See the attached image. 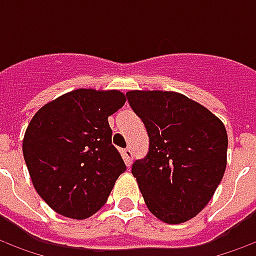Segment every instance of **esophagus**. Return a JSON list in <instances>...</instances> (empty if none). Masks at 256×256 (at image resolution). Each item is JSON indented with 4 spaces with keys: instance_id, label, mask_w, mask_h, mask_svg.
<instances>
[{
    "instance_id": "esophagus-1",
    "label": "esophagus",
    "mask_w": 256,
    "mask_h": 256,
    "mask_svg": "<svg viewBox=\"0 0 256 256\" xmlns=\"http://www.w3.org/2000/svg\"><path fill=\"white\" fill-rule=\"evenodd\" d=\"M123 159L126 162V164L130 166L132 164V160H133V152L130 148H126V150H123Z\"/></svg>"
}]
</instances>
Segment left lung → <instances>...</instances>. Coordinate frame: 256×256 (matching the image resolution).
Returning a JSON list of instances; mask_svg holds the SVG:
<instances>
[{
    "label": "left lung",
    "instance_id": "8db88e82",
    "mask_svg": "<svg viewBox=\"0 0 256 256\" xmlns=\"http://www.w3.org/2000/svg\"><path fill=\"white\" fill-rule=\"evenodd\" d=\"M126 96L150 137L148 155L132 167L146 207L166 224L192 220L214 196L225 174L224 123L181 93L130 90Z\"/></svg>",
    "mask_w": 256,
    "mask_h": 256
}]
</instances>
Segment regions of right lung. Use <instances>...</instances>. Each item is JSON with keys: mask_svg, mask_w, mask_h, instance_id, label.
<instances>
[{"mask_svg": "<svg viewBox=\"0 0 256 256\" xmlns=\"http://www.w3.org/2000/svg\"><path fill=\"white\" fill-rule=\"evenodd\" d=\"M119 90L76 89L38 110L23 156L34 188L58 214L86 220L106 203L126 164L112 145L108 116L122 108Z\"/></svg>", "mask_w": 256, "mask_h": 256, "instance_id": "right-lung-1", "label": "right lung"}]
</instances>
